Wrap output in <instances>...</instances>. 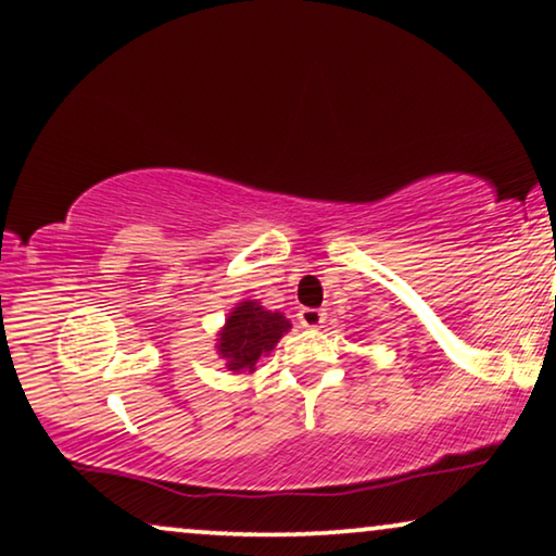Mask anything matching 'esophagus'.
<instances>
[{
	"label": "esophagus",
	"mask_w": 556,
	"mask_h": 556,
	"mask_svg": "<svg viewBox=\"0 0 556 556\" xmlns=\"http://www.w3.org/2000/svg\"><path fill=\"white\" fill-rule=\"evenodd\" d=\"M298 318H301L303 326L318 328L326 320V311L324 308H301V313H298Z\"/></svg>",
	"instance_id": "esophagus-1"
}]
</instances>
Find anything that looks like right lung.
Segmentation results:
<instances>
[{
	"label": "right lung",
	"instance_id": "1",
	"mask_svg": "<svg viewBox=\"0 0 556 556\" xmlns=\"http://www.w3.org/2000/svg\"><path fill=\"white\" fill-rule=\"evenodd\" d=\"M288 328H291V324H288L283 313L263 311V305L245 301L225 320L218 351L228 361L230 371H253L261 353L273 351V345L280 341V336Z\"/></svg>",
	"mask_w": 556,
	"mask_h": 556
}]
</instances>
